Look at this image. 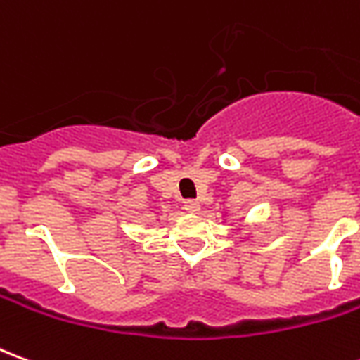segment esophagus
I'll return each instance as SVG.
<instances>
[{"label": "esophagus", "instance_id": "esophagus-1", "mask_svg": "<svg viewBox=\"0 0 360 360\" xmlns=\"http://www.w3.org/2000/svg\"><path fill=\"white\" fill-rule=\"evenodd\" d=\"M183 206H185V210L191 212V214H195V212L200 210V204L196 202V200H185V202H183Z\"/></svg>", "mask_w": 360, "mask_h": 360}]
</instances>
